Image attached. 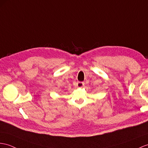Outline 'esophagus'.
I'll list each match as a JSON object with an SVG mask.
<instances>
[{"label":"esophagus","instance_id":"esophagus-1","mask_svg":"<svg viewBox=\"0 0 148 148\" xmlns=\"http://www.w3.org/2000/svg\"><path fill=\"white\" fill-rule=\"evenodd\" d=\"M84 82H78L77 83V87H82V86H84Z\"/></svg>","mask_w":148,"mask_h":148}]
</instances>
